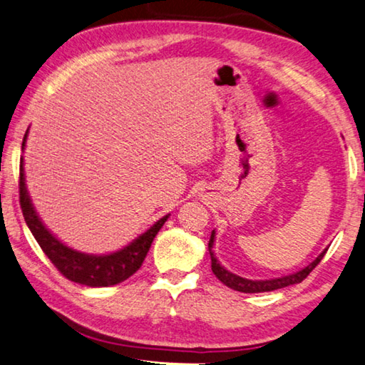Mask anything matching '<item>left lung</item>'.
<instances>
[{"label": "left lung", "instance_id": "1", "mask_svg": "<svg viewBox=\"0 0 365 365\" xmlns=\"http://www.w3.org/2000/svg\"><path fill=\"white\" fill-rule=\"evenodd\" d=\"M213 242H215V231H212L210 241H208V252H210V257H212V272L223 284L239 292H267V291H274L279 288H286V286L301 283L302 279L307 278V274L320 264V260L324 259V255L327 252L325 249L324 252H322L317 259L312 262V264H309L306 268H302V270L292 274H286V277L273 278V279H247V278L237 277V274L228 272L225 267L220 265L217 257H215V254L212 252Z\"/></svg>", "mask_w": 365, "mask_h": 365}]
</instances>
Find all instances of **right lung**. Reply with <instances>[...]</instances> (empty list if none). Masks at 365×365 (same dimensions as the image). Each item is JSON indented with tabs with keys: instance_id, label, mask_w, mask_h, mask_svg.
I'll return each instance as SVG.
<instances>
[{
	"instance_id": "right-lung-1",
	"label": "right lung",
	"mask_w": 365,
	"mask_h": 365,
	"mask_svg": "<svg viewBox=\"0 0 365 365\" xmlns=\"http://www.w3.org/2000/svg\"><path fill=\"white\" fill-rule=\"evenodd\" d=\"M29 133V129H27ZM27 133L24 135L22 148L26 147ZM24 161L21 158L19 170V202L22 208L24 220L32 231L34 237L37 239L38 246L43 250L45 255L51 260V264L58 268V272L71 282L91 286V288H103V286H113L124 282L142 267L145 255L150 249L157 232L161 230L170 215H165L157 223L150 226L143 235L135 237L129 246L121 250L106 255H92L74 250L63 244L59 239L46 230L41 223L37 212L32 205L31 197H29L26 187V176H24Z\"/></svg>"
}]
</instances>
